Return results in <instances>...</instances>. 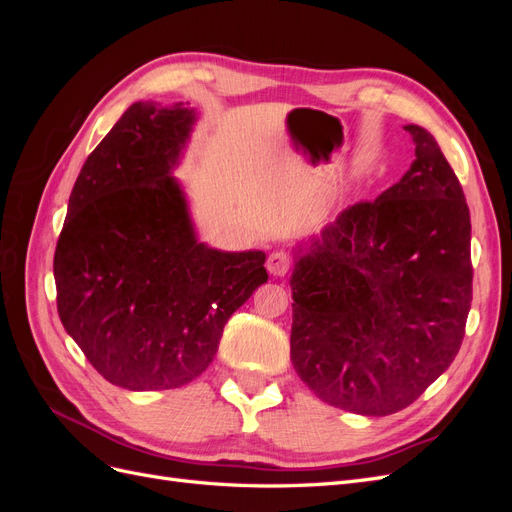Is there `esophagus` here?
I'll return each instance as SVG.
<instances>
[{
	"mask_svg": "<svg viewBox=\"0 0 512 512\" xmlns=\"http://www.w3.org/2000/svg\"><path fill=\"white\" fill-rule=\"evenodd\" d=\"M290 269V256L286 252H273L267 258V271L275 277L286 275Z\"/></svg>",
	"mask_w": 512,
	"mask_h": 512,
	"instance_id": "1",
	"label": "esophagus"
}]
</instances>
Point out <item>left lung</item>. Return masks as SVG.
Listing matches in <instances>:
<instances>
[{
  "label": "left lung",
  "mask_w": 512,
  "mask_h": 512,
  "mask_svg": "<svg viewBox=\"0 0 512 512\" xmlns=\"http://www.w3.org/2000/svg\"><path fill=\"white\" fill-rule=\"evenodd\" d=\"M414 162L294 245L290 359L324 404L404 410L459 352L472 303L470 209L436 138L408 123Z\"/></svg>",
  "instance_id": "8db88e82"
}]
</instances>
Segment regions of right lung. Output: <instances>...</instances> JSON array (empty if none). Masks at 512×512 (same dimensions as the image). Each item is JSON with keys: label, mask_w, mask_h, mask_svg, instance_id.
<instances>
[{"label": "right lung", "mask_w": 512, "mask_h": 512, "mask_svg": "<svg viewBox=\"0 0 512 512\" xmlns=\"http://www.w3.org/2000/svg\"><path fill=\"white\" fill-rule=\"evenodd\" d=\"M196 119L183 102H134L85 160L57 241L61 324L128 391L203 374L228 318L269 280L265 252L198 241L173 177Z\"/></svg>", "instance_id": "add662e5"}]
</instances>
